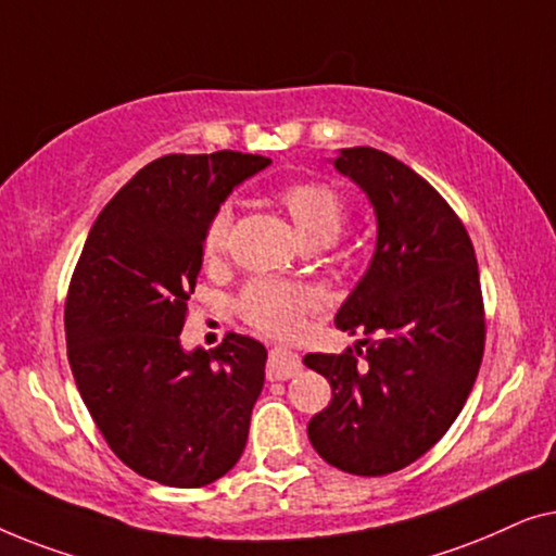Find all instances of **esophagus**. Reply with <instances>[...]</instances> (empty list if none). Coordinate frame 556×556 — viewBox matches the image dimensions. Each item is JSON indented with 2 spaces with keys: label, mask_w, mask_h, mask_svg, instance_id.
<instances>
[{
  "label": "esophagus",
  "mask_w": 556,
  "mask_h": 556,
  "mask_svg": "<svg viewBox=\"0 0 556 556\" xmlns=\"http://www.w3.org/2000/svg\"><path fill=\"white\" fill-rule=\"evenodd\" d=\"M300 370H302V359H300V355L292 353V350L275 348L269 353V363H267L269 380H289V378H294Z\"/></svg>",
  "instance_id": "obj_1"
}]
</instances>
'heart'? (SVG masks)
I'll use <instances>...</instances> for the list:
<instances>
[{
	"label": "heart",
	"mask_w": 556,
	"mask_h": 556,
	"mask_svg": "<svg viewBox=\"0 0 556 556\" xmlns=\"http://www.w3.org/2000/svg\"><path fill=\"white\" fill-rule=\"evenodd\" d=\"M277 203L292 218L304 244L327 247L345 229V201L332 186L319 181L289 184L277 191ZM233 211L218 206L208 216L201 233V256L206 264H216L226 252ZM317 304L315 289L302 281H285L271 277L249 279L237 296V312L249 325L262 332L285 334Z\"/></svg>",
	"instance_id": "1"
}]
</instances>
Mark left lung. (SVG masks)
I'll return each mask as SVG.
<instances>
[{"label": "left lung", "instance_id": "8db88e82", "mask_svg": "<svg viewBox=\"0 0 556 556\" xmlns=\"http://www.w3.org/2000/svg\"><path fill=\"white\" fill-rule=\"evenodd\" d=\"M332 163L370 199L378 241L334 315L364 348L304 355L332 388L307 435L340 471L386 476L431 451L471 393L486 340L479 264L456 211L405 163L367 146Z\"/></svg>", "mask_w": 556, "mask_h": 556}]
</instances>
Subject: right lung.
Wrapping results in <instances>:
<instances>
[{
	"instance_id": "obj_1",
	"label": "right lung",
	"mask_w": 556,
	"mask_h": 556,
	"mask_svg": "<svg viewBox=\"0 0 556 556\" xmlns=\"http://www.w3.org/2000/svg\"><path fill=\"white\" fill-rule=\"evenodd\" d=\"M269 163L237 151L148 163L100 211L70 279L77 390L115 456L163 486H206L244 453L267 348L226 332L218 348L186 353L181 330L203 226Z\"/></svg>"
}]
</instances>
